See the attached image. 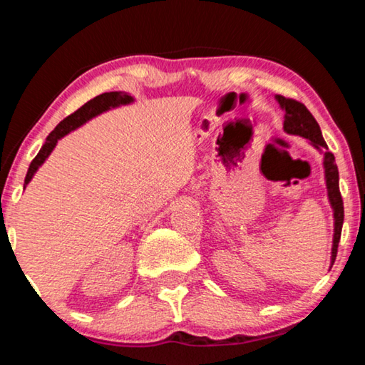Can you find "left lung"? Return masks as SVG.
Segmentation results:
<instances>
[{
  "instance_id": "obj_1",
  "label": "left lung",
  "mask_w": 365,
  "mask_h": 365,
  "mask_svg": "<svg viewBox=\"0 0 365 365\" xmlns=\"http://www.w3.org/2000/svg\"><path fill=\"white\" fill-rule=\"evenodd\" d=\"M275 100L279 101L280 108L285 110V122H283V128L287 133L299 135L302 138H307L311 141L314 148L320 151L324 148V168H325V182H327V191H329V200L333 209V217H335V233H333V246H331V265L336 259L338 252V243L341 238V227L344 220V207H343V197L339 193V177H338V168L335 163V156L329 151L325 140L320 132V127L314 115L309 113L304 104L292 100V98H285L282 95H277Z\"/></svg>"
}]
</instances>
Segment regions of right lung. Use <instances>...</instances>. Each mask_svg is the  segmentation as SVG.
<instances>
[{"instance_id":"obj_1","label":"right lung","mask_w":365,"mask_h":365,"mask_svg":"<svg viewBox=\"0 0 365 365\" xmlns=\"http://www.w3.org/2000/svg\"><path fill=\"white\" fill-rule=\"evenodd\" d=\"M133 98L130 95L123 93V91H109V93H103L100 96L93 98V100H90L88 103H85L82 108H78L76 113L67 115L63 122H59L56 128L48 135L45 145L41 146V150L36 154L35 159L30 163V168L27 170V175H26V182H24V188L27 187L29 182L32 180V177L36 170H38L40 165L45 163L46 158L51 154V151L54 150V146H56L58 140H61L63 137H66L67 133L76 130L77 127L82 125L86 120L93 119L95 115L104 113V110H108L110 108H117L120 106V104H128L132 103Z\"/></svg>"}]
</instances>
